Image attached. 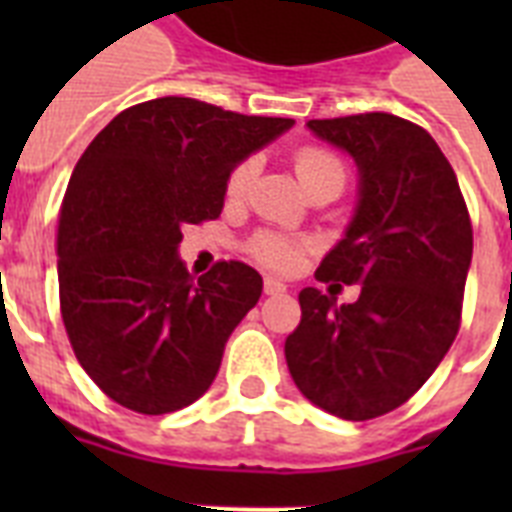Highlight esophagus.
Wrapping results in <instances>:
<instances>
[{
	"mask_svg": "<svg viewBox=\"0 0 512 512\" xmlns=\"http://www.w3.org/2000/svg\"><path fill=\"white\" fill-rule=\"evenodd\" d=\"M263 289H265V295H284V292H287V284L279 279H273V276H265Z\"/></svg>",
	"mask_w": 512,
	"mask_h": 512,
	"instance_id": "1",
	"label": "esophagus"
}]
</instances>
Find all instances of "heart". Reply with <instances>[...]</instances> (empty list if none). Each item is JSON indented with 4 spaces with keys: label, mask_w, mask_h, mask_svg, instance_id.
<instances>
[{
    "label": "heart",
    "mask_w": 512,
    "mask_h": 512,
    "mask_svg": "<svg viewBox=\"0 0 512 512\" xmlns=\"http://www.w3.org/2000/svg\"><path fill=\"white\" fill-rule=\"evenodd\" d=\"M257 172V159L255 156H247L241 159L239 164H233V170L228 172V180H225V193L228 196H241L247 191L252 177ZM295 172L297 177L303 180V185L319 183V180H327V177H342L345 180V162L335 151H329L324 146H303L295 151ZM247 252L255 257L257 263L268 265V268H276V271H289L300 263V255H303V244L295 239H287L281 233L273 231H257L252 239L247 241Z\"/></svg>",
    "instance_id": "b5f03b06"
}]
</instances>
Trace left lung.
<instances>
[{"label": "left lung", "mask_w": 512, "mask_h": 512, "mask_svg": "<svg viewBox=\"0 0 512 512\" xmlns=\"http://www.w3.org/2000/svg\"><path fill=\"white\" fill-rule=\"evenodd\" d=\"M308 127L361 172L356 217L316 279L361 284V295L337 305L305 287L284 353L308 401L342 420H374L406 404L452 348L473 225L452 164L420 124L374 111Z\"/></svg>", "instance_id": "left-lung-1"}]
</instances>
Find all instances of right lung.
Returning <instances> with one entry per match:
<instances>
[{"mask_svg":"<svg viewBox=\"0 0 512 512\" xmlns=\"http://www.w3.org/2000/svg\"><path fill=\"white\" fill-rule=\"evenodd\" d=\"M292 124L170 95L124 108L76 162L55 239L60 316L111 401L167 414L207 393L263 279L239 260L193 279L177 244L220 217L233 164Z\"/></svg>","mask_w":512,"mask_h":512,"instance_id":"obj_1","label":"right lung"}]
</instances>
